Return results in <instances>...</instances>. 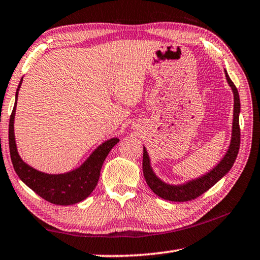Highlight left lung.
<instances>
[{
  "instance_id": "8db88e82",
  "label": "left lung",
  "mask_w": 260,
  "mask_h": 260,
  "mask_svg": "<svg viewBox=\"0 0 260 260\" xmlns=\"http://www.w3.org/2000/svg\"><path fill=\"white\" fill-rule=\"evenodd\" d=\"M225 78L230 88L234 93V118H233V129H232V140L228 150L224 154L223 157L219 163L214 167L207 174L198 177L196 179L188 180L184 184L171 185L162 179H159L152 170L150 166V158L148 155L147 149L143 147V159H142V170L143 176L148 184V186L151 188V191L156 196L162 198L164 200L177 201V203H183V201H189L196 199L201 194H204L206 191L214 186L219 180L224 177L228 171L234 166L236 160L238 150H240L241 143V131H240V112H241V103L240 94H238L237 88L230 80L226 71H224Z\"/></svg>"
}]
</instances>
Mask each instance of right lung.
<instances>
[{"mask_svg":"<svg viewBox=\"0 0 260 260\" xmlns=\"http://www.w3.org/2000/svg\"><path fill=\"white\" fill-rule=\"evenodd\" d=\"M23 78L20 80L17 91H16V103L10 115L9 121V149L12 166L22 182L27 185L32 191L40 196L48 203L54 205H74L88 198L96 187L100 179L103 163L109 155L110 150L119 142L118 138H112L103 142L94 149L91 155L85 159L81 167L64 174L51 175L45 174L32 168L20 158L17 146L15 141L14 121L16 106H17L18 90L22 85Z\"/></svg>","mask_w":260,"mask_h":260,"instance_id":"1","label":"right lung"}]
</instances>
